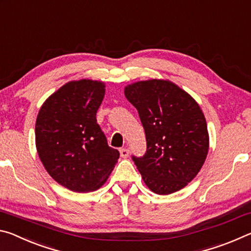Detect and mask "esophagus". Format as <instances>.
Returning a JSON list of instances; mask_svg holds the SVG:
<instances>
[{
    "instance_id": "34e87169",
    "label": "esophagus",
    "mask_w": 251,
    "mask_h": 251,
    "mask_svg": "<svg viewBox=\"0 0 251 251\" xmlns=\"http://www.w3.org/2000/svg\"><path fill=\"white\" fill-rule=\"evenodd\" d=\"M120 152H121V156L123 157V158H127L129 155V151L127 150V148H121Z\"/></svg>"
}]
</instances>
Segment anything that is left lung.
Listing matches in <instances>:
<instances>
[{
  "instance_id": "1",
  "label": "left lung",
  "mask_w": 251,
  "mask_h": 251,
  "mask_svg": "<svg viewBox=\"0 0 251 251\" xmlns=\"http://www.w3.org/2000/svg\"><path fill=\"white\" fill-rule=\"evenodd\" d=\"M146 134L143 157L133 156L146 186L158 195L180 190L201 171L209 148L206 118L188 93L165 79L127 85Z\"/></svg>"
}]
</instances>
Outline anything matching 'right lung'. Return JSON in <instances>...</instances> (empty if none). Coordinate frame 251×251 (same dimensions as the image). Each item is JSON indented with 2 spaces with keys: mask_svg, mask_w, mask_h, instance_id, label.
I'll return each instance as SVG.
<instances>
[{
  "mask_svg": "<svg viewBox=\"0 0 251 251\" xmlns=\"http://www.w3.org/2000/svg\"><path fill=\"white\" fill-rule=\"evenodd\" d=\"M104 95L103 82L72 80L44 101L36 118L42 164L55 181L76 193L103 186L120 157L97 124Z\"/></svg>",
  "mask_w": 251,
  "mask_h": 251,
  "instance_id": "1",
  "label": "right lung"
}]
</instances>
